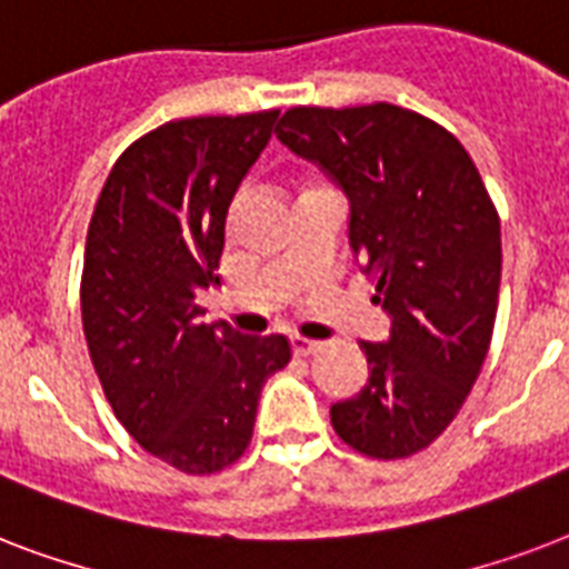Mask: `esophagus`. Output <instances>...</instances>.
<instances>
[{"label": "esophagus", "instance_id": "esophagus-1", "mask_svg": "<svg viewBox=\"0 0 569 569\" xmlns=\"http://www.w3.org/2000/svg\"><path fill=\"white\" fill-rule=\"evenodd\" d=\"M292 348H295V355H298V357H310V355H316V351H319L321 342H316V339L292 337Z\"/></svg>", "mask_w": 569, "mask_h": 569}]
</instances>
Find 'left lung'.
Masks as SVG:
<instances>
[{
  "label": "left lung",
  "mask_w": 569,
  "mask_h": 569,
  "mask_svg": "<svg viewBox=\"0 0 569 569\" xmlns=\"http://www.w3.org/2000/svg\"><path fill=\"white\" fill-rule=\"evenodd\" d=\"M274 132L346 191L348 244L392 319L387 342H360L369 383L330 407L333 431L369 458H410L485 366L502 280L493 200L449 129L392 102L298 106Z\"/></svg>",
  "instance_id": "8db88e82"
}]
</instances>
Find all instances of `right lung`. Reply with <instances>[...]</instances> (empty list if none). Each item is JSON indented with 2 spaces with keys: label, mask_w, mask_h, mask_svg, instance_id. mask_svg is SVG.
Wrapping results in <instances>:
<instances>
[{
  "label": "right lung",
  "mask_w": 569,
  "mask_h": 569,
  "mask_svg": "<svg viewBox=\"0 0 569 569\" xmlns=\"http://www.w3.org/2000/svg\"><path fill=\"white\" fill-rule=\"evenodd\" d=\"M280 111L186 118L123 150L93 206L82 268V328L120 425L164 463L212 476L244 455L262 383L289 339L206 325L200 289L218 262L232 194Z\"/></svg>",
  "instance_id": "obj_1"
}]
</instances>
